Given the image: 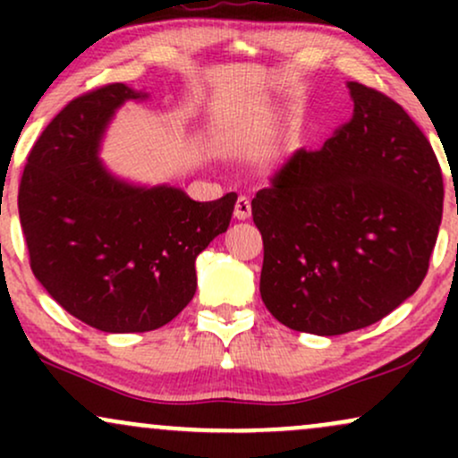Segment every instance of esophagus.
<instances>
[{
	"mask_svg": "<svg viewBox=\"0 0 458 458\" xmlns=\"http://www.w3.org/2000/svg\"><path fill=\"white\" fill-rule=\"evenodd\" d=\"M251 215V199L247 196H239L234 204V217L236 219H250Z\"/></svg>",
	"mask_w": 458,
	"mask_h": 458,
	"instance_id": "esophagus-1",
	"label": "esophagus"
}]
</instances>
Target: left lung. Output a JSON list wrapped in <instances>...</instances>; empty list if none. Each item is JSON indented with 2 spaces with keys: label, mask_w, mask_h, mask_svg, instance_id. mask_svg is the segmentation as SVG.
Returning <instances> with one entry per match:
<instances>
[{
  "label": "left lung",
  "mask_w": 458,
  "mask_h": 458,
  "mask_svg": "<svg viewBox=\"0 0 458 458\" xmlns=\"http://www.w3.org/2000/svg\"><path fill=\"white\" fill-rule=\"evenodd\" d=\"M353 118L299 148L251 199L260 295L286 327L338 335L377 323L428 271L444 178L427 135L390 97L349 81Z\"/></svg>",
  "instance_id": "1"
}]
</instances>
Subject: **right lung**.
I'll return each mask as SVG.
<instances>
[{
	"label": "right lung",
	"mask_w": 458,
	"mask_h": 458,
	"mask_svg": "<svg viewBox=\"0 0 458 458\" xmlns=\"http://www.w3.org/2000/svg\"><path fill=\"white\" fill-rule=\"evenodd\" d=\"M146 98L107 83L72 98L31 146L19 185L30 267L68 314L109 334L159 329L196 295V259L228 230L236 193L196 202L109 174L98 144L115 109Z\"/></svg>",
	"instance_id": "right-lung-1"
}]
</instances>
